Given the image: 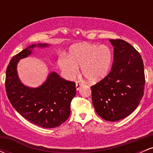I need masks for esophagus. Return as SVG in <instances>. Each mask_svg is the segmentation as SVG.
I'll use <instances>...</instances> for the list:
<instances>
[{
	"label": "esophagus",
	"mask_w": 153,
	"mask_h": 153,
	"mask_svg": "<svg viewBox=\"0 0 153 153\" xmlns=\"http://www.w3.org/2000/svg\"><path fill=\"white\" fill-rule=\"evenodd\" d=\"M82 82H79V81H77L76 82V84H75V87H76L77 91H78L79 89L80 88V87L82 86Z\"/></svg>",
	"instance_id": "34e87169"
}]
</instances>
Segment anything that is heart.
<instances>
[{"label":"heart","instance_id":"obj_1","mask_svg":"<svg viewBox=\"0 0 153 153\" xmlns=\"http://www.w3.org/2000/svg\"><path fill=\"white\" fill-rule=\"evenodd\" d=\"M112 58L111 50L106 45L83 43L72 47L68 57H59L58 65L69 79L78 74L80 67L85 78L95 83L108 75Z\"/></svg>","mask_w":153,"mask_h":153}]
</instances>
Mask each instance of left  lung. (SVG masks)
<instances>
[{"label":"left lung","mask_w":153,"mask_h":153,"mask_svg":"<svg viewBox=\"0 0 153 153\" xmlns=\"http://www.w3.org/2000/svg\"><path fill=\"white\" fill-rule=\"evenodd\" d=\"M114 47L111 72L91 86L96 113L108 122H117L132 113L144 95L145 72L141 55L122 39H109Z\"/></svg>","instance_id":"1"}]
</instances>
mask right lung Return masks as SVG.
Instances as JSON below:
<instances>
[{
  "instance_id": "add662e5",
  "label": "right lung",
  "mask_w": 153,
  "mask_h": 153,
  "mask_svg": "<svg viewBox=\"0 0 153 153\" xmlns=\"http://www.w3.org/2000/svg\"><path fill=\"white\" fill-rule=\"evenodd\" d=\"M36 47L44 48L49 45H31L10 59L6 73V94L13 108L28 121L44 128L57 127L71 114V103L76 94L75 83L52 72L40 86L24 85L18 76L17 65Z\"/></svg>"
}]
</instances>
